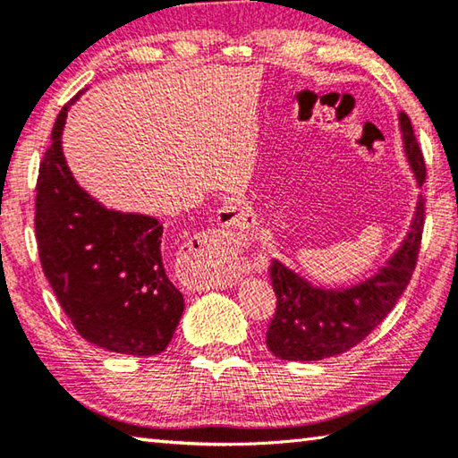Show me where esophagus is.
<instances>
[{
	"label": "esophagus",
	"instance_id": "esophagus-1",
	"mask_svg": "<svg viewBox=\"0 0 458 458\" xmlns=\"http://www.w3.org/2000/svg\"><path fill=\"white\" fill-rule=\"evenodd\" d=\"M240 220H242V212H240V208L236 206H224L220 210V224L222 226H240ZM242 273H240L238 268H232L228 273H222L218 276H210L208 281H199L196 286L198 289H204V286H214V289H228V286H234Z\"/></svg>",
	"mask_w": 458,
	"mask_h": 458
}]
</instances>
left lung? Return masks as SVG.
Listing matches in <instances>:
<instances>
[{
	"label": "left lung",
	"instance_id": "1",
	"mask_svg": "<svg viewBox=\"0 0 458 458\" xmlns=\"http://www.w3.org/2000/svg\"><path fill=\"white\" fill-rule=\"evenodd\" d=\"M406 161L422 188L426 167L412 123L398 114ZM424 228V199L418 198L410 228L396 252L374 275L352 286H317L297 270L275 260L270 267L276 313L267 331V347L278 360L319 361L352 350L392 311L412 278Z\"/></svg>",
	"mask_w": 458,
	"mask_h": 458
}]
</instances>
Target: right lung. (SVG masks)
I'll return each instance as SVG.
<instances>
[{
	"mask_svg": "<svg viewBox=\"0 0 458 458\" xmlns=\"http://www.w3.org/2000/svg\"><path fill=\"white\" fill-rule=\"evenodd\" d=\"M52 129L36 185L42 270L74 329L103 350L157 355L172 341L183 297L164 268V226L153 216L108 210L76 183L62 151L68 108Z\"/></svg>",
	"mask_w": 458,
	"mask_h": 458,
	"instance_id": "1",
	"label": "right lung"
}]
</instances>
